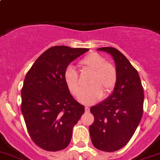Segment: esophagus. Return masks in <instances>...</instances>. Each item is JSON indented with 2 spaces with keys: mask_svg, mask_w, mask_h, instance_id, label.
<instances>
[{
  "mask_svg": "<svg viewBox=\"0 0 160 160\" xmlns=\"http://www.w3.org/2000/svg\"><path fill=\"white\" fill-rule=\"evenodd\" d=\"M89 111H90V108H89L88 107V106H86V107H85V112H88Z\"/></svg>",
  "mask_w": 160,
  "mask_h": 160,
  "instance_id": "34e87169",
  "label": "esophagus"
}]
</instances>
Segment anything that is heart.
Wrapping results in <instances>:
<instances>
[{"mask_svg": "<svg viewBox=\"0 0 160 160\" xmlns=\"http://www.w3.org/2000/svg\"><path fill=\"white\" fill-rule=\"evenodd\" d=\"M82 73L92 74L88 81L91 86L80 96L79 100L85 104H92L102 96H108L114 90L117 83V70L106 58L96 52H92L80 61ZM64 81L70 92L77 96L82 91V83L78 73L72 66L66 68L64 74Z\"/></svg>", "mask_w": 160, "mask_h": 160, "instance_id": "heart-1", "label": "heart"}]
</instances>
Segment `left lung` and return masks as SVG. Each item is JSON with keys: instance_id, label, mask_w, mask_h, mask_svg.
Instances as JSON below:
<instances>
[{"instance_id": "1", "label": "left lung", "mask_w": 160, "mask_h": 160, "mask_svg": "<svg viewBox=\"0 0 160 160\" xmlns=\"http://www.w3.org/2000/svg\"><path fill=\"white\" fill-rule=\"evenodd\" d=\"M114 58L118 79L108 99L91 108L94 122L89 127L92 143L103 152L119 150L134 135L143 113V88L137 70L119 50L99 48Z\"/></svg>"}]
</instances>
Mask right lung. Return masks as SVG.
<instances>
[{"label":"right lung","instance_id":"1","mask_svg":"<svg viewBox=\"0 0 160 160\" xmlns=\"http://www.w3.org/2000/svg\"><path fill=\"white\" fill-rule=\"evenodd\" d=\"M88 48L54 46L41 54L24 78L21 109L34 143L48 152L67 148L73 127L84 113L66 85L68 65Z\"/></svg>","mask_w":160,"mask_h":160}]
</instances>
